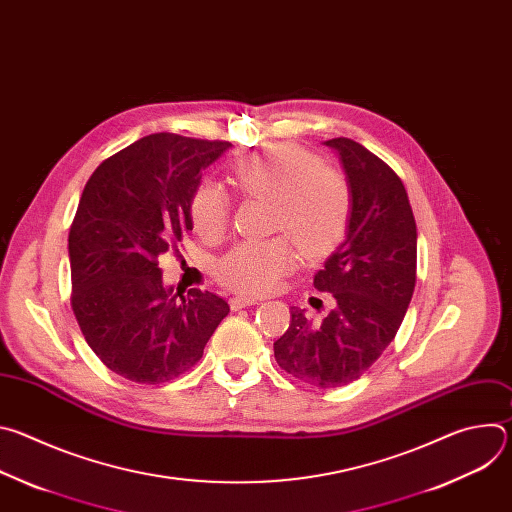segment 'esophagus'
I'll list each match as a JSON object with an SVG mask.
<instances>
[{"label":"esophagus","mask_w":512,"mask_h":512,"mask_svg":"<svg viewBox=\"0 0 512 512\" xmlns=\"http://www.w3.org/2000/svg\"><path fill=\"white\" fill-rule=\"evenodd\" d=\"M255 304H257V300H253V298H245V296H233L231 298V308L233 310H243V308L255 306Z\"/></svg>","instance_id":"obj_1"}]
</instances>
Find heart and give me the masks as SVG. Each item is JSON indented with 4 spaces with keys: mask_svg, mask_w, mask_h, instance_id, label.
<instances>
[{
    "mask_svg": "<svg viewBox=\"0 0 512 512\" xmlns=\"http://www.w3.org/2000/svg\"><path fill=\"white\" fill-rule=\"evenodd\" d=\"M231 182L243 196L269 198L271 229L291 238L302 255L320 257L344 237L350 218V188L344 176L296 143H271L237 158ZM194 231L221 239L229 227L231 196L216 182H202L190 200ZM294 267V245L285 237L245 241L216 267L227 287L247 296L267 294Z\"/></svg>",
    "mask_w": 512,
    "mask_h": 512,
    "instance_id": "b5f03b06",
    "label": "heart"
}]
</instances>
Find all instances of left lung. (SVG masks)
Returning <instances> with one entry per match:
<instances>
[{
  "label": "left lung",
  "mask_w": 512,
  "mask_h": 512,
  "mask_svg": "<svg viewBox=\"0 0 512 512\" xmlns=\"http://www.w3.org/2000/svg\"><path fill=\"white\" fill-rule=\"evenodd\" d=\"M350 188L344 241L314 275L334 308L314 322L291 308L275 340L279 367L312 387L336 389L356 381L393 342L415 289L417 227L399 176L348 137L324 141Z\"/></svg>",
  "instance_id": "left-lung-1"
}]
</instances>
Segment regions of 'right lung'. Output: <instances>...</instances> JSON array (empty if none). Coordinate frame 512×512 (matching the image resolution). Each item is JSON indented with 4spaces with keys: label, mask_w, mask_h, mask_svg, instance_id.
<instances>
[{
    "label": "right lung",
    "mask_w": 512,
    "mask_h": 512,
    "mask_svg": "<svg viewBox=\"0 0 512 512\" xmlns=\"http://www.w3.org/2000/svg\"><path fill=\"white\" fill-rule=\"evenodd\" d=\"M229 148L154 133L107 158L83 190L68 235L72 312L93 352L123 379L160 385L184 375L231 310L210 291L180 296L158 267L192 231L202 172Z\"/></svg>",
    "instance_id": "obj_1"
}]
</instances>
